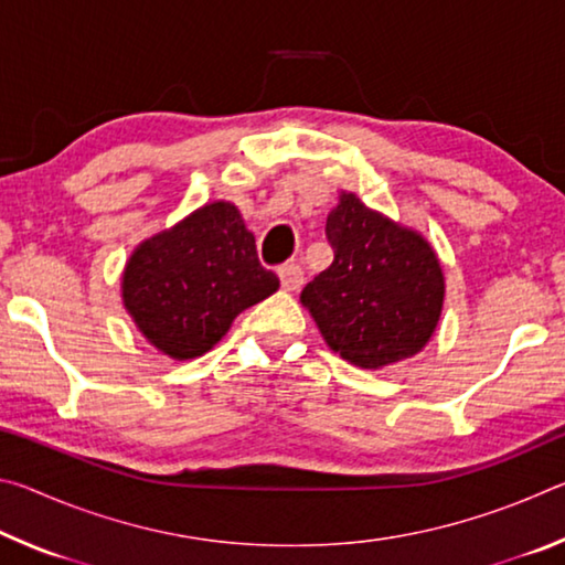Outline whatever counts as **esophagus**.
<instances>
[{"mask_svg": "<svg viewBox=\"0 0 565 565\" xmlns=\"http://www.w3.org/2000/svg\"><path fill=\"white\" fill-rule=\"evenodd\" d=\"M279 279L284 291H299L301 284H303V269L296 262H289L279 266Z\"/></svg>", "mask_w": 565, "mask_h": 565, "instance_id": "esophagus-1", "label": "esophagus"}]
</instances>
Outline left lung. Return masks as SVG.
Segmentation results:
<instances>
[{"instance_id":"obj_1","label":"left lung","mask_w":565,"mask_h":565,"mask_svg":"<svg viewBox=\"0 0 565 565\" xmlns=\"http://www.w3.org/2000/svg\"><path fill=\"white\" fill-rule=\"evenodd\" d=\"M333 262L301 291L327 347L379 371L416 356L438 329L446 299L441 262L416 228L339 191L327 216Z\"/></svg>"}]
</instances>
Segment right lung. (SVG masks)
I'll list each match as a JSON object with an SVG mask.
<instances>
[{"instance_id": "1", "label": "right lung", "mask_w": 565, "mask_h": 565, "mask_svg": "<svg viewBox=\"0 0 565 565\" xmlns=\"http://www.w3.org/2000/svg\"><path fill=\"white\" fill-rule=\"evenodd\" d=\"M279 289L242 212L218 199L145 238L124 264L121 303L151 347L186 361L214 349L238 313Z\"/></svg>"}]
</instances>
